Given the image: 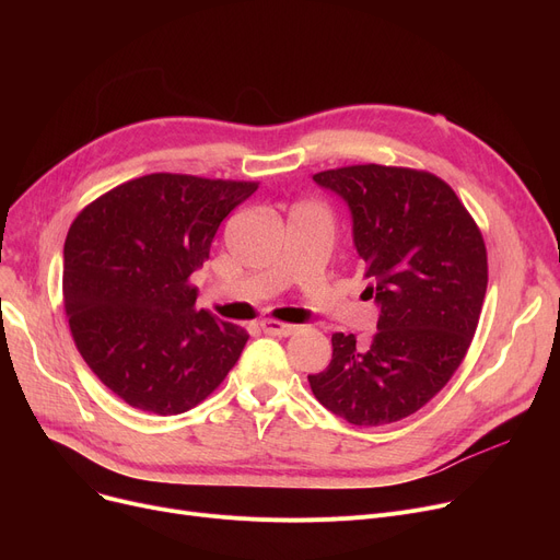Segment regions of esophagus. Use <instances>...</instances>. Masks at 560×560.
Masks as SVG:
<instances>
[{"label": "esophagus", "instance_id": "esophagus-1", "mask_svg": "<svg viewBox=\"0 0 560 560\" xmlns=\"http://www.w3.org/2000/svg\"><path fill=\"white\" fill-rule=\"evenodd\" d=\"M260 329L268 336H277V338H288L292 334H298L295 325H285V322H277V319H265Z\"/></svg>", "mask_w": 560, "mask_h": 560}]
</instances>
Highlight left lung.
Wrapping results in <instances>:
<instances>
[{
    "label": "left lung",
    "instance_id": "obj_1",
    "mask_svg": "<svg viewBox=\"0 0 560 560\" xmlns=\"http://www.w3.org/2000/svg\"><path fill=\"white\" fill-rule=\"evenodd\" d=\"M313 182L347 203L378 319L368 345L331 336V363L308 374L311 390L349 424L404 420L440 393L472 342L488 285L481 231L429 172L370 163Z\"/></svg>",
    "mask_w": 560,
    "mask_h": 560
}]
</instances>
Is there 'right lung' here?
Here are the masks:
<instances>
[{
    "mask_svg": "<svg viewBox=\"0 0 560 560\" xmlns=\"http://www.w3.org/2000/svg\"><path fill=\"white\" fill-rule=\"evenodd\" d=\"M258 184L147 174L95 199L63 247V300L79 354L129 406L179 416L241 359L245 329L197 311L188 283L222 220Z\"/></svg>",
    "mask_w": 560,
    "mask_h": 560,
    "instance_id": "add662e5",
    "label": "right lung"
}]
</instances>
